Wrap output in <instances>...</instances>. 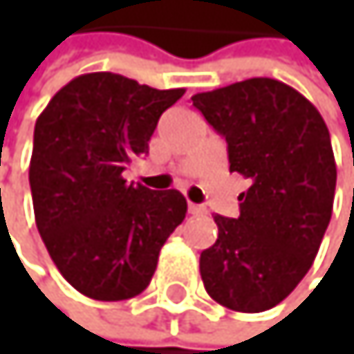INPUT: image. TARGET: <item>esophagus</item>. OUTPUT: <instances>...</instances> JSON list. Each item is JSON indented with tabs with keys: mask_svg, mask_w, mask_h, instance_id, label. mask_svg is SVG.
Returning a JSON list of instances; mask_svg holds the SVG:
<instances>
[{
	"mask_svg": "<svg viewBox=\"0 0 354 354\" xmlns=\"http://www.w3.org/2000/svg\"><path fill=\"white\" fill-rule=\"evenodd\" d=\"M189 214L199 216V214H206V208L199 206V203H189Z\"/></svg>",
	"mask_w": 354,
	"mask_h": 354,
	"instance_id": "34e87169",
	"label": "esophagus"
}]
</instances>
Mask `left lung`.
Here are the masks:
<instances>
[{
  "instance_id": "8db88e82",
  "label": "left lung",
  "mask_w": 354,
  "mask_h": 354,
  "mask_svg": "<svg viewBox=\"0 0 354 354\" xmlns=\"http://www.w3.org/2000/svg\"><path fill=\"white\" fill-rule=\"evenodd\" d=\"M227 140L229 171L248 178L240 216L214 214L216 242L199 257L208 295L236 312L280 304L308 274L331 218L335 159L321 112L274 78L193 95Z\"/></svg>"
}]
</instances>
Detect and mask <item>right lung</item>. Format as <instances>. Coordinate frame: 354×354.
<instances>
[{
    "mask_svg": "<svg viewBox=\"0 0 354 354\" xmlns=\"http://www.w3.org/2000/svg\"><path fill=\"white\" fill-rule=\"evenodd\" d=\"M185 88L159 91L112 72L76 76L35 120L29 185L50 259L82 295L120 301L151 282L159 252L185 221L180 191L127 185L159 116Z\"/></svg>",
    "mask_w": 354,
    "mask_h": 354,
    "instance_id": "add662e5",
    "label": "right lung"
}]
</instances>
